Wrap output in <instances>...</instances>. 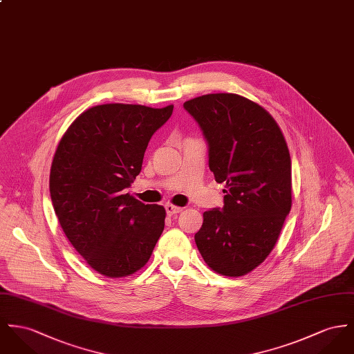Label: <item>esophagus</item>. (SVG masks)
Masks as SVG:
<instances>
[{"mask_svg": "<svg viewBox=\"0 0 354 354\" xmlns=\"http://www.w3.org/2000/svg\"><path fill=\"white\" fill-rule=\"evenodd\" d=\"M182 210H183L182 207H178V206H175V205H171V203L165 205V212H167L168 216H175V214L180 213Z\"/></svg>", "mask_w": 354, "mask_h": 354, "instance_id": "34e87169", "label": "esophagus"}]
</instances>
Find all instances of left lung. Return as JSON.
Listing matches in <instances>:
<instances>
[{"label":"left lung","instance_id":"1","mask_svg":"<svg viewBox=\"0 0 354 354\" xmlns=\"http://www.w3.org/2000/svg\"><path fill=\"white\" fill-rule=\"evenodd\" d=\"M183 106L203 132L210 171L226 194L222 209L203 213L195 244L213 271L243 276L272 252L291 210L286 138L267 110L239 94H206Z\"/></svg>","mask_w":354,"mask_h":354}]
</instances>
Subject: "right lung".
Here are the masks:
<instances>
[{
    "mask_svg": "<svg viewBox=\"0 0 354 354\" xmlns=\"http://www.w3.org/2000/svg\"><path fill=\"white\" fill-rule=\"evenodd\" d=\"M172 110L98 105L75 118L56 148L50 172L55 214L84 261L106 277L141 270L163 233V206L144 205L124 190Z\"/></svg>",
    "mask_w": 354,
    "mask_h": 354,
    "instance_id": "obj_1",
    "label": "right lung"
}]
</instances>
